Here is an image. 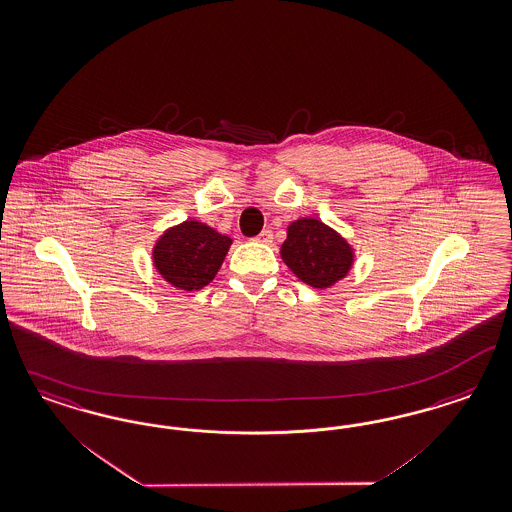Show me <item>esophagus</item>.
<instances>
[{
  "label": "esophagus",
  "instance_id": "1",
  "mask_svg": "<svg viewBox=\"0 0 512 512\" xmlns=\"http://www.w3.org/2000/svg\"><path fill=\"white\" fill-rule=\"evenodd\" d=\"M254 241H256V243H262V245H269V243L273 241V233H271L269 229H264L258 237H254Z\"/></svg>",
  "mask_w": 512,
  "mask_h": 512
}]
</instances>
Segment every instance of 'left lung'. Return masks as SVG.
Instances as JSON below:
<instances>
[{"label":"left lung","mask_w":512,"mask_h":512,"mask_svg":"<svg viewBox=\"0 0 512 512\" xmlns=\"http://www.w3.org/2000/svg\"><path fill=\"white\" fill-rule=\"evenodd\" d=\"M281 258L288 269L313 288H330L355 264V248L317 218H300L286 228Z\"/></svg>","instance_id":"left-lung-1"}]
</instances>
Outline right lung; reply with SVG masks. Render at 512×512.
Wrapping results in <instances>:
<instances>
[{
    "mask_svg": "<svg viewBox=\"0 0 512 512\" xmlns=\"http://www.w3.org/2000/svg\"><path fill=\"white\" fill-rule=\"evenodd\" d=\"M228 235L199 220L165 229L152 248L155 271L178 290H201L216 277L231 247Z\"/></svg>",
    "mask_w": 512,
    "mask_h": 512,
    "instance_id": "obj_1",
    "label": "right lung"
}]
</instances>
